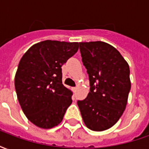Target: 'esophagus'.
Returning a JSON list of instances; mask_svg holds the SVG:
<instances>
[{
    "mask_svg": "<svg viewBox=\"0 0 149 149\" xmlns=\"http://www.w3.org/2000/svg\"><path fill=\"white\" fill-rule=\"evenodd\" d=\"M72 92L73 93H75L76 91H77V87H73V88H72Z\"/></svg>",
    "mask_w": 149,
    "mask_h": 149,
    "instance_id": "34e87169",
    "label": "esophagus"
}]
</instances>
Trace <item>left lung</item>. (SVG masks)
I'll return each instance as SVG.
<instances>
[{
	"label": "left lung",
	"mask_w": 149,
	"mask_h": 149,
	"mask_svg": "<svg viewBox=\"0 0 149 149\" xmlns=\"http://www.w3.org/2000/svg\"><path fill=\"white\" fill-rule=\"evenodd\" d=\"M90 92L77 104L84 124L93 131L109 129L123 114L131 88L130 70L121 54L102 41L80 42Z\"/></svg>",
	"instance_id": "left-lung-1"
}]
</instances>
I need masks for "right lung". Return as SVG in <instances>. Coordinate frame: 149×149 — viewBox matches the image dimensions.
I'll return each mask as SVG.
<instances>
[{
  "label": "right lung",
  "instance_id": "obj_1",
  "mask_svg": "<svg viewBox=\"0 0 149 149\" xmlns=\"http://www.w3.org/2000/svg\"><path fill=\"white\" fill-rule=\"evenodd\" d=\"M78 42L44 40L24 53L15 75V88L24 115L33 125L52 128L72 102L62 84V65L77 52Z\"/></svg>",
  "mask_w": 149,
  "mask_h": 149
}]
</instances>
